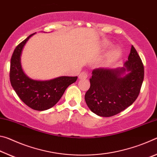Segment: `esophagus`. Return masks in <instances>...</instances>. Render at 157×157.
<instances>
[{"label":"esophagus","mask_w":157,"mask_h":157,"mask_svg":"<svg viewBox=\"0 0 157 157\" xmlns=\"http://www.w3.org/2000/svg\"><path fill=\"white\" fill-rule=\"evenodd\" d=\"M87 77H88V74L86 72V71H83L79 75V79H86Z\"/></svg>","instance_id":"1"}]
</instances>
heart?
<instances>
[{
	"label": "heart",
	"mask_w": 157,
	"mask_h": 157,
	"mask_svg": "<svg viewBox=\"0 0 157 157\" xmlns=\"http://www.w3.org/2000/svg\"><path fill=\"white\" fill-rule=\"evenodd\" d=\"M107 45L108 46H110V44H107ZM119 55H120V51H119L118 49L113 50V51H111L109 54L108 55L107 58V62H106V64L110 65L113 62H115L119 57Z\"/></svg>",
	"instance_id": "obj_1"
}]
</instances>
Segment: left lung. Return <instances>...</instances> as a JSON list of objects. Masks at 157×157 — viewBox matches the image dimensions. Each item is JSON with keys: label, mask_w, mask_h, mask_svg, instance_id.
Instances as JSON below:
<instances>
[{"label": "left lung", "mask_w": 157, "mask_h": 157, "mask_svg": "<svg viewBox=\"0 0 157 157\" xmlns=\"http://www.w3.org/2000/svg\"><path fill=\"white\" fill-rule=\"evenodd\" d=\"M144 78V66L134 47L132 46L124 67L96 68L90 78L91 86L85 101L92 112L110 117L119 113L136 100Z\"/></svg>", "instance_id": "1"}]
</instances>
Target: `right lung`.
<instances>
[{"label": "right lung", "mask_w": 157, "mask_h": 157, "mask_svg": "<svg viewBox=\"0 0 157 157\" xmlns=\"http://www.w3.org/2000/svg\"><path fill=\"white\" fill-rule=\"evenodd\" d=\"M32 34L16 47L10 62V79L12 86L18 96L33 109L44 111L58 102L67 87L76 82L78 77L62 76L50 80H34L23 72L21 56L23 47Z\"/></svg>", "instance_id": "1"}]
</instances>
